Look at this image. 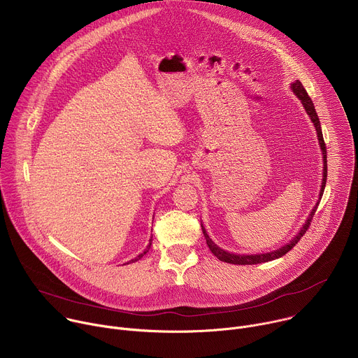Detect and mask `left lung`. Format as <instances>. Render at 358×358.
<instances>
[{
    "label": "left lung",
    "instance_id": "left-lung-1",
    "mask_svg": "<svg viewBox=\"0 0 358 358\" xmlns=\"http://www.w3.org/2000/svg\"><path fill=\"white\" fill-rule=\"evenodd\" d=\"M292 89L293 92L296 93V96L301 100V103L306 109V112H308V115L310 116L315 127H316V131H317V137H319V143H320V147L323 150V160H324V174H323V182H322V191H320V199H322V195H323V191H324V187H326V178H327V155H326V144H324V138H323V133H322V127H320V122H319V116L316 113V109H315V105L313 101L310 99V96L308 94V92H306V89L303 87V85L300 83V80H296L293 85H292ZM317 207V206H316ZM316 207L315 210L312 211L308 222L304 224V227L301 228V231L299 232V235L290 241L289 245L286 246H282L280 249L275 250V252H269V253H262V255H235V253H229V252H225L222 250L221 248H218L208 236V234L206 232V228H203L202 225V232H203V236H206V241H207V245L210 248V250L215 255V257L221 261V262H227V264H234V265H257V264H262V262H268V261H273V259H278L280 257H283V255H286L299 241L300 238L306 234V231L309 229L310 227V222L313 220V215L316 213Z\"/></svg>",
    "mask_w": 358,
    "mask_h": 358
}]
</instances>
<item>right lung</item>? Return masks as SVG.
<instances>
[{
	"instance_id": "1",
	"label": "right lung",
	"mask_w": 358,
	"mask_h": 358,
	"mask_svg": "<svg viewBox=\"0 0 358 358\" xmlns=\"http://www.w3.org/2000/svg\"><path fill=\"white\" fill-rule=\"evenodd\" d=\"M150 245H151V239H150V243H148V248H147V249H145V250H144V252H143V253H140V255H138V257H137V258H134V259H131V261H130V262H136V261H138V259H140V258H143V257H144V255H145V253H147V252H148V249H150ZM130 262H129V264H130Z\"/></svg>"
}]
</instances>
